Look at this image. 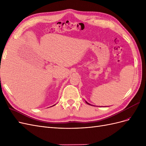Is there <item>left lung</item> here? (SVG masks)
<instances>
[{
  "instance_id": "obj_1",
  "label": "left lung",
  "mask_w": 146,
  "mask_h": 146,
  "mask_svg": "<svg viewBox=\"0 0 146 146\" xmlns=\"http://www.w3.org/2000/svg\"><path fill=\"white\" fill-rule=\"evenodd\" d=\"M86 101V104H89V105H91V104L89 102H88V101H86V100H85Z\"/></svg>"
}]
</instances>
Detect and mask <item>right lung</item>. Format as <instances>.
I'll list each match as a JSON object with an SVG mask.
<instances>
[{"label":"right lung","mask_w":146,"mask_h":146,"mask_svg":"<svg viewBox=\"0 0 146 146\" xmlns=\"http://www.w3.org/2000/svg\"><path fill=\"white\" fill-rule=\"evenodd\" d=\"M56 105V104H54V105H52L51 107H53V106H54V105Z\"/></svg>","instance_id":"add662e5"}]
</instances>
